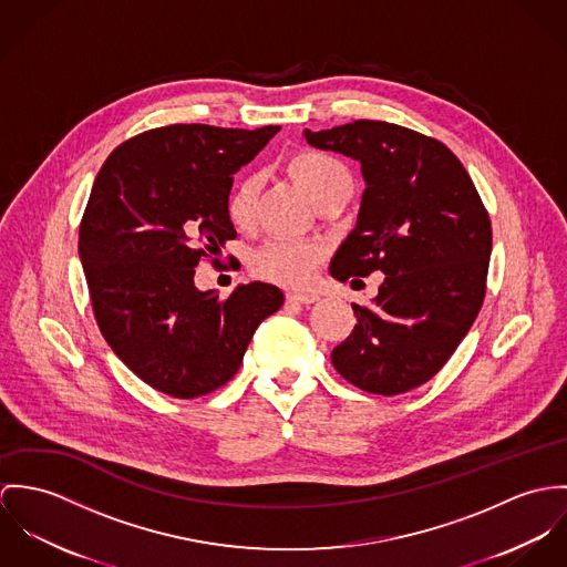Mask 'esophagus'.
Returning <instances> with one entry per match:
<instances>
[{
  "instance_id": "esophagus-1",
  "label": "esophagus",
  "mask_w": 567,
  "mask_h": 567,
  "mask_svg": "<svg viewBox=\"0 0 567 567\" xmlns=\"http://www.w3.org/2000/svg\"><path fill=\"white\" fill-rule=\"evenodd\" d=\"M287 300H289V302H298V305H313V302H317V296L289 291V293H287Z\"/></svg>"
}]
</instances>
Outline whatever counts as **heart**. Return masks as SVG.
<instances>
[{
  "mask_svg": "<svg viewBox=\"0 0 567 567\" xmlns=\"http://www.w3.org/2000/svg\"><path fill=\"white\" fill-rule=\"evenodd\" d=\"M289 176L309 193L319 206L330 197H339L352 189V176L348 167L319 150H298L285 163ZM256 183L254 178H241L226 199V215L235 228H248L252 224ZM323 256L321 246L311 241L274 239L260 246L250 260L254 276L282 287L300 289L313 278L315 267Z\"/></svg>",
  "mask_w": 567,
  "mask_h": 567,
  "instance_id": "heart-1",
  "label": "heart"
}]
</instances>
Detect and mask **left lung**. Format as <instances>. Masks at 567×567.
Masks as SVG:
<instances>
[{"mask_svg":"<svg viewBox=\"0 0 567 567\" xmlns=\"http://www.w3.org/2000/svg\"><path fill=\"white\" fill-rule=\"evenodd\" d=\"M305 136L357 158L368 183L330 274L352 285L384 274L374 307L352 305L357 326L332 365L368 393L411 391L440 372L483 307L489 213L463 163L433 136L372 120Z\"/></svg>","mask_w":567,"mask_h":567,"instance_id":"8db88e82","label":"left lung"}]
</instances>
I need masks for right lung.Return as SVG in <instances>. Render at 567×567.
Listing matches in <instances>:
<instances>
[{
  "instance_id": "1",
  "label": "right lung",
  "mask_w": 567,
  "mask_h": 567,
  "mask_svg": "<svg viewBox=\"0 0 567 567\" xmlns=\"http://www.w3.org/2000/svg\"><path fill=\"white\" fill-rule=\"evenodd\" d=\"M278 130L154 127L115 147L93 183L78 250L95 321L127 368L165 395L193 400L224 386L258 323L285 302L267 282L228 298L193 285L195 267L219 262L237 237L226 215L233 176Z\"/></svg>"
}]
</instances>
